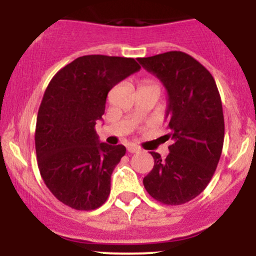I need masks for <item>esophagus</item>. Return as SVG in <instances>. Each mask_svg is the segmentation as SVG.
<instances>
[{"label": "esophagus", "instance_id": "34e87169", "mask_svg": "<svg viewBox=\"0 0 256 256\" xmlns=\"http://www.w3.org/2000/svg\"><path fill=\"white\" fill-rule=\"evenodd\" d=\"M128 151L130 152V154H135V152L140 151V147H138V146H136V144H128Z\"/></svg>", "mask_w": 256, "mask_h": 256}]
</instances>
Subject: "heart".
<instances>
[{"instance_id": "b5f03b06", "label": "heart", "mask_w": 256, "mask_h": 256, "mask_svg": "<svg viewBox=\"0 0 256 256\" xmlns=\"http://www.w3.org/2000/svg\"><path fill=\"white\" fill-rule=\"evenodd\" d=\"M144 85H154V84H144ZM154 86H156V85H154Z\"/></svg>"}]
</instances>
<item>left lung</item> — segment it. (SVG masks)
Segmentation results:
<instances>
[{"label": "left lung", "instance_id": "obj_1", "mask_svg": "<svg viewBox=\"0 0 256 256\" xmlns=\"http://www.w3.org/2000/svg\"><path fill=\"white\" fill-rule=\"evenodd\" d=\"M154 74L168 94V156L151 152L154 168L144 178L147 193L157 202H190L210 182L224 142V116L216 80L190 54L166 52L138 58Z\"/></svg>", "mask_w": 256, "mask_h": 256}]
</instances>
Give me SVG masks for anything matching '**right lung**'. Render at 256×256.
I'll use <instances>...</instances> for the list:
<instances>
[{"label": "right lung", "mask_w": 256, "mask_h": 256, "mask_svg": "<svg viewBox=\"0 0 256 256\" xmlns=\"http://www.w3.org/2000/svg\"><path fill=\"white\" fill-rule=\"evenodd\" d=\"M140 69L134 58L92 54L66 64L49 82L38 110L36 154L46 186L68 207L92 210L106 202L126 148L99 142L95 125L108 92Z\"/></svg>", "instance_id": "obj_1"}]
</instances>
